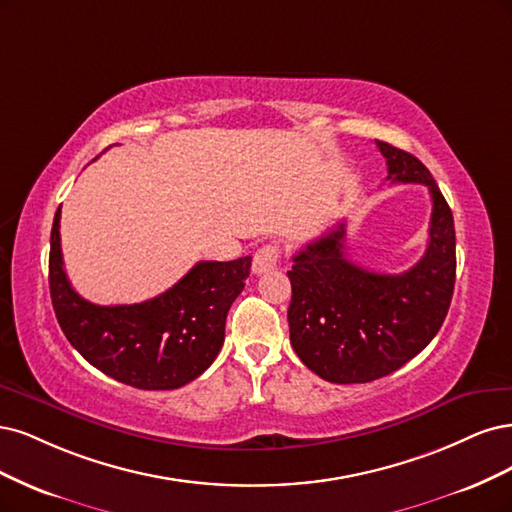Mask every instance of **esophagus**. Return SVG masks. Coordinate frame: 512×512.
Wrapping results in <instances>:
<instances>
[{"label": "esophagus", "mask_w": 512, "mask_h": 512, "mask_svg": "<svg viewBox=\"0 0 512 512\" xmlns=\"http://www.w3.org/2000/svg\"><path fill=\"white\" fill-rule=\"evenodd\" d=\"M280 261V246L278 244H263L253 257V272L263 274L278 266Z\"/></svg>", "instance_id": "obj_1"}]
</instances>
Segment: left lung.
Returning <instances> with one entry per match:
<instances>
[{"instance_id": "1", "label": "left lung", "mask_w": 512, "mask_h": 512, "mask_svg": "<svg viewBox=\"0 0 512 512\" xmlns=\"http://www.w3.org/2000/svg\"><path fill=\"white\" fill-rule=\"evenodd\" d=\"M376 146L387 159V180L430 189V242L402 274L346 259L344 223L293 255L291 346L306 368L338 385L376 381L419 355L438 334L455 287V225L436 180L415 155L387 142Z\"/></svg>"}]
</instances>
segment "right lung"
I'll return each mask as SVG.
<instances>
[{
  "instance_id": "right-lung-1",
  "label": "right lung",
  "mask_w": 512,
  "mask_h": 512,
  "mask_svg": "<svg viewBox=\"0 0 512 512\" xmlns=\"http://www.w3.org/2000/svg\"><path fill=\"white\" fill-rule=\"evenodd\" d=\"M61 208L55 212L48 285L65 338L91 366L136 389H178L219 355L229 306L244 289L251 257L200 261L166 293L140 304L97 306L63 270Z\"/></svg>"
}]
</instances>
